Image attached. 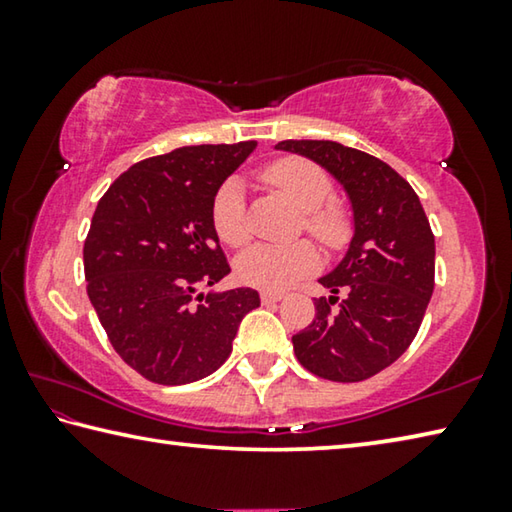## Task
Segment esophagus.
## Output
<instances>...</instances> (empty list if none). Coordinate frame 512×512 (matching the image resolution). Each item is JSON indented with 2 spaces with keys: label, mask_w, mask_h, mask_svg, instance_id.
Returning a JSON list of instances; mask_svg holds the SVG:
<instances>
[{
  "label": "esophagus",
  "mask_w": 512,
  "mask_h": 512,
  "mask_svg": "<svg viewBox=\"0 0 512 512\" xmlns=\"http://www.w3.org/2000/svg\"><path fill=\"white\" fill-rule=\"evenodd\" d=\"M284 300L282 291H262V302L264 305H275V302Z\"/></svg>",
  "instance_id": "esophagus-1"
}]
</instances>
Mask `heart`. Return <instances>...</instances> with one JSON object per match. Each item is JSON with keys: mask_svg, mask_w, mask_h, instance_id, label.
Masks as SVG:
<instances>
[{"mask_svg": "<svg viewBox=\"0 0 512 512\" xmlns=\"http://www.w3.org/2000/svg\"><path fill=\"white\" fill-rule=\"evenodd\" d=\"M262 180L275 192L287 196L302 210L307 235L329 250L341 248L350 237V216L341 205L332 203L334 185L323 167L305 158H282L262 171ZM212 228L225 246L241 248L250 241V219L244 201V187L237 178H228L216 189L210 205ZM318 253L309 241L289 246H253L237 259V277L250 287L282 291L300 277L314 273Z\"/></svg>", "mask_w": 512, "mask_h": 512, "instance_id": "b5f03b06", "label": "heart"}]
</instances>
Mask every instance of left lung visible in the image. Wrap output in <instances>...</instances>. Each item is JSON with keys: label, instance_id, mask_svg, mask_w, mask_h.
<instances>
[{"label": "left lung", "instance_id": "left-lung-1", "mask_svg": "<svg viewBox=\"0 0 512 512\" xmlns=\"http://www.w3.org/2000/svg\"><path fill=\"white\" fill-rule=\"evenodd\" d=\"M275 149L325 167L354 212L348 253L320 277L332 296L314 302L316 316L293 336V352L318 377L363 381L400 359L418 334L436 273L429 219L413 187L375 155L329 140H284Z\"/></svg>", "mask_w": 512, "mask_h": 512}]
</instances>
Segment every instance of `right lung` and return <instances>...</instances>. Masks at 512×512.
<instances>
[{
  "instance_id": "obj_1",
  "label": "right lung",
  "mask_w": 512,
  "mask_h": 512,
  "mask_svg": "<svg viewBox=\"0 0 512 512\" xmlns=\"http://www.w3.org/2000/svg\"><path fill=\"white\" fill-rule=\"evenodd\" d=\"M257 142L183 146L108 187L83 246L85 280L112 348L144 379L180 386L230 357L255 289L198 293L230 273L210 205Z\"/></svg>"
}]
</instances>
